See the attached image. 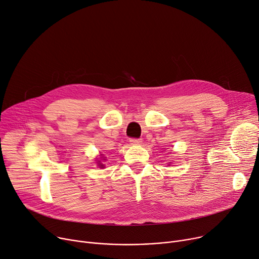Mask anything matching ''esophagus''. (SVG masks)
Listing matches in <instances>:
<instances>
[{
	"label": "esophagus",
	"mask_w": 259,
	"mask_h": 259,
	"mask_svg": "<svg viewBox=\"0 0 259 259\" xmlns=\"http://www.w3.org/2000/svg\"><path fill=\"white\" fill-rule=\"evenodd\" d=\"M130 142H131L132 144L138 145V144H140V143L142 142V140H141V139H137V138H132V139H130Z\"/></svg>",
	"instance_id": "34e87169"
}]
</instances>
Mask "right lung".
<instances>
[{"instance_id":"1","label":"right lung","mask_w":259,"mask_h":259,"mask_svg":"<svg viewBox=\"0 0 259 259\" xmlns=\"http://www.w3.org/2000/svg\"><path fill=\"white\" fill-rule=\"evenodd\" d=\"M99 166H102V167H103V165H99Z\"/></svg>"}]
</instances>
